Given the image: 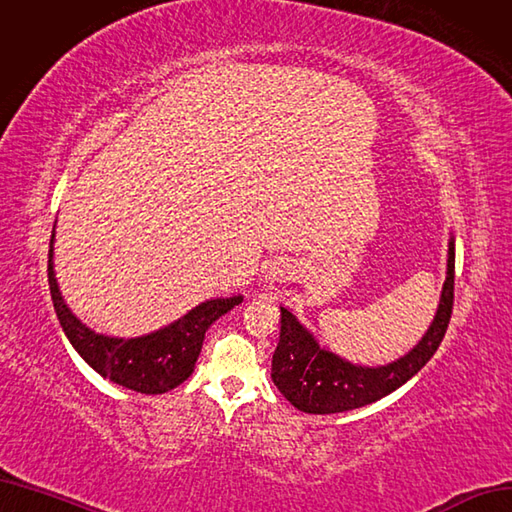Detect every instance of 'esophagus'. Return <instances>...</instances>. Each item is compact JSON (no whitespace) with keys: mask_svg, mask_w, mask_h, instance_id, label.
Here are the masks:
<instances>
[{"mask_svg":"<svg viewBox=\"0 0 512 512\" xmlns=\"http://www.w3.org/2000/svg\"><path fill=\"white\" fill-rule=\"evenodd\" d=\"M275 269H277V273H281V271H279V267H275Z\"/></svg>","mask_w":512,"mask_h":512,"instance_id":"1","label":"esophagus"}]
</instances>
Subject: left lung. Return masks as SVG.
<instances>
[{
  "label": "left lung",
  "instance_id": "left-lung-1",
  "mask_svg": "<svg viewBox=\"0 0 512 512\" xmlns=\"http://www.w3.org/2000/svg\"><path fill=\"white\" fill-rule=\"evenodd\" d=\"M453 271H455V239L449 237L447 277L440 290L434 320L424 337L407 354L394 362L368 366L354 364L320 345L315 334L298 317L281 309V332L273 354L271 379L298 411L313 415L343 413L366 407L415 377L434 356L443 341L453 305Z\"/></svg>",
  "mask_w": 512,
  "mask_h": 512
}]
</instances>
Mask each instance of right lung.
Segmentation results:
<instances>
[{
    "instance_id": "obj_1",
    "label": "right lung",
    "mask_w": 512,
    "mask_h": 512,
    "mask_svg": "<svg viewBox=\"0 0 512 512\" xmlns=\"http://www.w3.org/2000/svg\"><path fill=\"white\" fill-rule=\"evenodd\" d=\"M57 228V222H55ZM55 228L48 252V284L67 341L95 373L139 394H165L195 373L205 332L243 303V294L207 298L178 320L139 337H110L88 328L69 309L55 273Z\"/></svg>"
}]
</instances>
